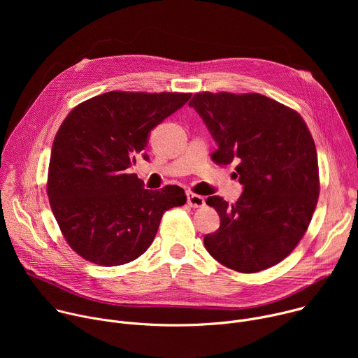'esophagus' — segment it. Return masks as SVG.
Instances as JSON below:
<instances>
[{
	"label": "esophagus",
	"mask_w": 358,
	"mask_h": 358,
	"mask_svg": "<svg viewBox=\"0 0 358 358\" xmlns=\"http://www.w3.org/2000/svg\"><path fill=\"white\" fill-rule=\"evenodd\" d=\"M187 203L192 208H201L206 206V198L201 195H196L191 191H187Z\"/></svg>",
	"instance_id": "1"
}]
</instances>
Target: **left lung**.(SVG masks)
I'll use <instances>...</instances> for the list:
<instances>
[{
    "label": "left lung",
    "mask_w": 358,
    "mask_h": 358,
    "mask_svg": "<svg viewBox=\"0 0 358 358\" xmlns=\"http://www.w3.org/2000/svg\"><path fill=\"white\" fill-rule=\"evenodd\" d=\"M188 106L218 144L213 160L235 163L243 185L234 206L207 198L221 225L203 236V245L236 272L279 264L303 238L317 206V152L308 126L297 112L259 93H195Z\"/></svg>",
    "instance_id": "left-lung-1"
}]
</instances>
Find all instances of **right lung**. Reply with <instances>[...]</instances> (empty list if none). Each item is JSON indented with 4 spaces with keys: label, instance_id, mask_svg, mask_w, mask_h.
<instances>
[{
    "label": "right lung",
    "instance_id": "1",
    "mask_svg": "<svg viewBox=\"0 0 358 358\" xmlns=\"http://www.w3.org/2000/svg\"><path fill=\"white\" fill-rule=\"evenodd\" d=\"M191 93L108 92L78 105L50 152L48 198L69 246L101 266L129 264L155 239L162 217L181 207L182 188H144L127 169L150 131L182 108Z\"/></svg>",
    "mask_w": 358,
    "mask_h": 358
}]
</instances>
